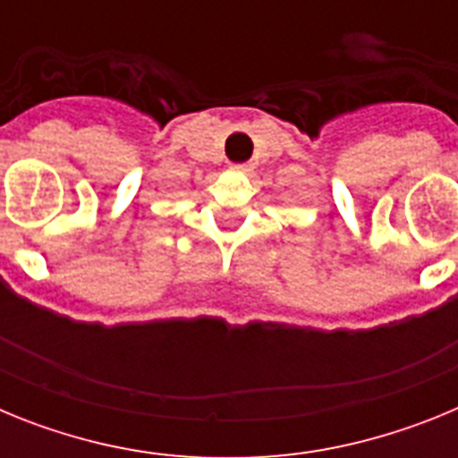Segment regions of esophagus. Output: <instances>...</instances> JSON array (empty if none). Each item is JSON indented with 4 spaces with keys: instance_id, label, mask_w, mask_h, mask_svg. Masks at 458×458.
Returning a JSON list of instances; mask_svg holds the SVG:
<instances>
[{
    "instance_id": "esophagus-1",
    "label": "esophagus",
    "mask_w": 458,
    "mask_h": 458,
    "mask_svg": "<svg viewBox=\"0 0 458 458\" xmlns=\"http://www.w3.org/2000/svg\"><path fill=\"white\" fill-rule=\"evenodd\" d=\"M232 169H236V172H250V165L248 163H236V165H232Z\"/></svg>"
}]
</instances>
